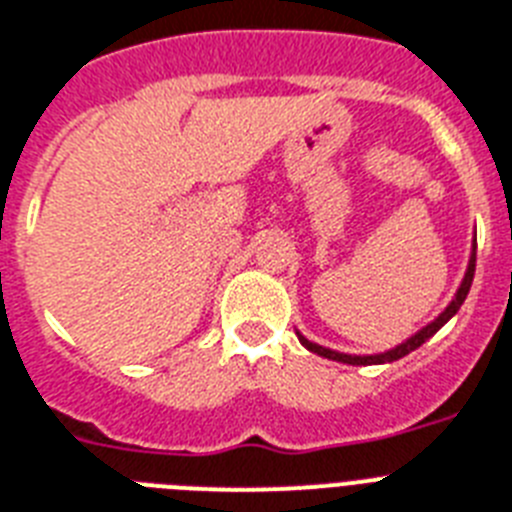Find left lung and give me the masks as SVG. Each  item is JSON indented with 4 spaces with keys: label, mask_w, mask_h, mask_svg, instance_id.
I'll return each mask as SVG.
<instances>
[{
    "label": "left lung",
    "mask_w": 512,
    "mask_h": 512,
    "mask_svg": "<svg viewBox=\"0 0 512 512\" xmlns=\"http://www.w3.org/2000/svg\"><path fill=\"white\" fill-rule=\"evenodd\" d=\"M473 273H476V239H473V252H471V260H468V270H465L463 276V284H460L458 294H455V299H452L450 305L444 307L442 313H439V318H434V321L429 323V326H423L418 334H413L407 342L397 344L394 350H386L381 352V355H344V352H336V350H328V347H321V344L310 342V339H305V336L299 334V342H302V347H307L310 352H315V355L321 357H328V360H336V363H347V365H378V363H394V360H400V357L410 355L413 350H418L423 342H429L431 336L439 331V328L444 326V323L450 321L452 315L458 313L460 305L465 302V297H468V292H471V284H473Z\"/></svg>",
    "instance_id": "obj_1"
}]
</instances>
